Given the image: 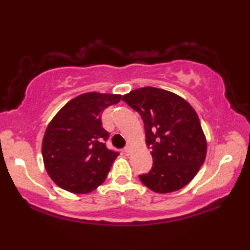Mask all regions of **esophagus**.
I'll return each instance as SVG.
<instances>
[{
	"label": "esophagus",
	"instance_id": "esophagus-1",
	"mask_svg": "<svg viewBox=\"0 0 250 250\" xmlns=\"http://www.w3.org/2000/svg\"><path fill=\"white\" fill-rule=\"evenodd\" d=\"M124 152L125 154H129V152H130V147L129 146H125V149H124Z\"/></svg>",
	"mask_w": 250,
	"mask_h": 250
}]
</instances>
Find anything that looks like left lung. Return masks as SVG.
I'll return each instance as SVG.
<instances>
[{
  "label": "left lung",
  "mask_w": 250,
  "mask_h": 250,
  "mask_svg": "<svg viewBox=\"0 0 250 250\" xmlns=\"http://www.w3.org/2000/svg\"><path fill=\"white\" fill-rule=\"evenodd\" d=\"M122 100L141 116L152 150L153 167L139 175L142 183L155 193L184 188L206 156V138L195 110L180 96L154 87L130 91Z\"/></svg>",
  "instance_id": "obj_1"
}]
</instances>
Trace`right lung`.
I'll list each match as a JSON object with an SVG mask.
<instances>
[{"instance_id":"right-lung-1","label":"right lung","mask_w":250,"mask_h":250,"mask_svg":"<svg viewBox=\"0 0 250 250\" xmlns=\"http://www.w3.org/2000/svg\"><path fill=\"white\" fill-rule=\"evenodd\" d=\"M121 95L87 92L68 101L49 122L42 145L44 166L59 188L86 194L103 184L119 153L105 146L101 113Z\"/></svg>"}]
</instances>
